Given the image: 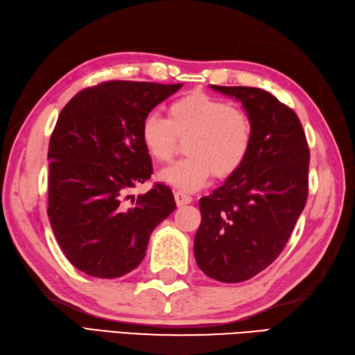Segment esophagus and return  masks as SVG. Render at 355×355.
<instances>
[{"mask_svg":"<svg viewBox=\"0 0 355 355\" xmlns=\"http://www.w3.org/2000/svg\"><path fill=\"white\" fill-rule=\"evenodd\" d=\"M175 200L178 203V207H184V205L191 203L193 199H191V196H188L182 191H175Z\"/></svg>","mask_w":355,"mask_h":355,"instance_id":"esophagus-1","label":"esophagus"}]
</instances>
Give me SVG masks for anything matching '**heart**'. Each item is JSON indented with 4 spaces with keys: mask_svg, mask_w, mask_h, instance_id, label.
Returning <instances> with one entry per match:
<instances>
[{
    "mask_svg": "<svg viewBox=\"0 0 355 355\" xmlns=\"http://www.w3.org/2000/svg\"><path fill=\"white\" fill-rule=\"evenodd\" d=\"M254 137L250 116L241 107L196 91L170 103L167 118L148 112L139 128L147 155L157 164L168 162L185 139L188 155L159 173L161 180L185 191L234 175L246 161Z\"/></svg>",
    "mask_w": 355,
    "mask_h": 355,
    "instance_id": "1",
    "label": "heart"
}]
</instances>
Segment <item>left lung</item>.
Instances as JSON below:
<instances>
[{
    "mask_svg": "<svg viewBox=\"0 0 355 355\" xmlns=\"http://www.w3.org/2000/svg\"><path fill=\"white\" fill-rule=\"evenodd\" d=\"M211 88L241 101L254 137L241 167L199 200L194 257L209 278L241 282L269 267L288 241L309 198L310 150L293 109L270 92Z\"/></svg>",
    "mask_w": 355,
    "mask_h": 355,
    "instance_id": "left-lung-1",
    "label": "left lung"
}]
</instances>
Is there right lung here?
I'll use <instances>...</instances> for the list:
<instances>
[{
    "label": "right lung",
    "mask_w": 355,
    "mask_h": 355,
    "mask_svg": "<svg viewBox=\"0 0 355 355\" xmlns=\"http://www.w3.org/2000/svg\"><path fill=\"white\" fill-rule=\"evenodd\" d=\"M180 86L111 80L77 92L62 109L49 147V218L80 272L111 279L137 269L153 230L175 211L167 185L137 199L129 193L153 171L141 121Z\"/></svg>",
    "instance_id": "add662e5"
}]
</instances>
